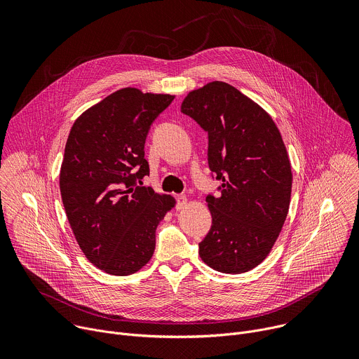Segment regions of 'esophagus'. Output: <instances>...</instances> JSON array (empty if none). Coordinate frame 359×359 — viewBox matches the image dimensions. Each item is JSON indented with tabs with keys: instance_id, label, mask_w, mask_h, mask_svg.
<instances>
[{
	"instance_id": "34e87169",
	"label": "esophagus",
	"mask_w": 359,
	"mask_h": 359,
	"mask_svg": "<svg viewBox=\"0 0 359 359\" xmlns=\"http://www.w3.org/2000/svg\"><path fill=\"white\" fill-rule=\"evenodd\" d=\"M176 198H177V209L179 210H182V209H184L187 206V197L184 194H180Z\"/></svg>"
}]
</instances>
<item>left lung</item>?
I'll return each instance as SVG.
<instances>
[{
	"instance_id": "left-lung-1",
	"label": "left lung",
	"mask_w": 359,
	"mask_h": 359,
	"mask_svg": "<svg viewBox=\"0 0 359 359\" xmlns=\"http://www.w3.org/2000/svg\"><path fill=\"white\" fill-rule=\"evenodd\" d=\"M182 112L209 135V168L220 194L206 197L212 229L198 243L201 260L226 274L257 267L288 213L292 173L271 116L234 86L215 81L187 93Z\"/></svg>"
}]
</instances>
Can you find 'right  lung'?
<instances>
[{
	"label": "right lung",
	"instance_id": "1",
	"mask_svg": "<svg viewBox=\"0 0 359 359\" xmlns=\"http://www.w3.org/2000/svg\"><path fill=\"white\" fill-rule=\"evenodd\" d=\"M173 95L119 89L74 123L60 173L65 213L85 257L112 276L151 259L156 227L176 200L136 182L149 175L144 142Z\"/></svg>",
	"mask_w": 359,
	"mask_h": 359
}]
</instances>
